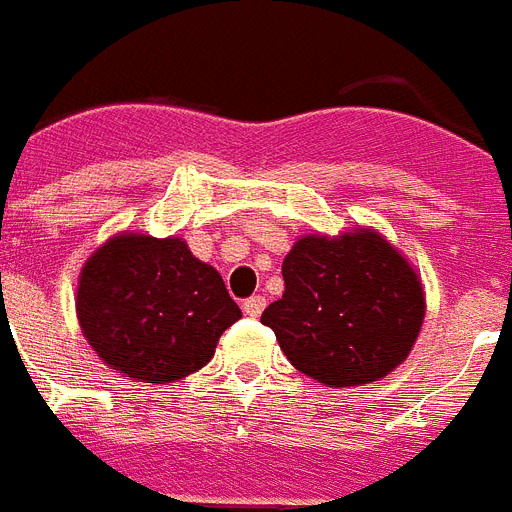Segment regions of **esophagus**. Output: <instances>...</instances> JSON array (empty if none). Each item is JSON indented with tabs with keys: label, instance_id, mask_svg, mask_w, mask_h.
Here are the masks:
<instances>
[{
	"label": "esophagus",
	"instance_id": "1",
	"mask_svg": "<svg viewBox=\"0 0 512 512\" xmlns=\"http://www.w3.org/2000/svg\"><path fill=\"white\" fill-rule=\"evenodd\" d=\"M264 307H266L264 297H248V300L243 302V312H246L248 318H259L261 312H264Z\"/></svg>",
	"mask_w": 512,
	"mask_h": 512
}]
</instances>
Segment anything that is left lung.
Here are the masks:
<instances>
[{
	"instance_id": "1",
	"label": "left lung",
	"mask_w": 512,
	"mask_h": 512,
	"mask_svg": "<svg viewBox=\"0 0 512 512\" xmlns=\"http://www.w3.org/2000/svg\"><path fill=\"white\" fill-rule=\"evenodd\" d=\"M284 295L261 315L295 366L325 387L379 382L408 359L425 318L420 274L382 233L297 238Z\"/></svg>"
}]
</instances>
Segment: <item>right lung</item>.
<instances>
[{
  "label": "right lung",
  "mask_w": 512,
  "mask_h": 512,
  "mask_svg": "<svg viewBox=\"0 0 512 512\" xmlns=\"http://www.w3.org/2000/svg\"><path fill=\"white\" fill-rule=\"evenodd\" d=\"M238 318L223 277L176 235L122 230L81 266V333L104 364L133 382L169 384L194 374Z\"/></svg>",
  "instance_id": "right-lung-1"
}]
</instances>
